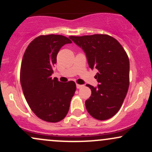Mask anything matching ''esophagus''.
I'll list each match as a JSON object with an SVG mask.
<instances>
[{
	"label": "esophagus",
	"instance_id": "obj_1",
	"mask_svg": "<svg viewBox=\"0 0 152 152\" xmlns=\"http://www.w3.org/2000/svg\"><path fill=\"white\" fill-rule=\"evenodd\" d=\"M82 87H83V85H80V84H76V88H78V89H79V88H82Z\"/></svg>",
	"mask_w": 152,
	"mask_h": 152
}]
</instances>
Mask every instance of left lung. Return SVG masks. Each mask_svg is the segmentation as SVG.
<instances>
[{"instance_id":"obj_1","label":"left lung","mask_w":152,"mask_h":152,"mask_svg":"<svg viewBox=\"0 0 152 152\" xmlns=\"http://www.w3.org/2000/svg\"><path fill=\"white\" fill-rule=\"evenodd\" d=\"M86 55L88 66L99 72L96 88L87 84L91 95L85 102L87 111L98 120L114 116L123 104L129 86V60L119 42L106 34L69 36Z\"/></svg>"}]
</instances>
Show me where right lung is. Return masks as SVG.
<instances>
[{
    "label": "right lung",
    "instance_id": "right-lung-1",
    "mask_svg": "<svg viewBox=\"0 0 152 152\" xmlns=\"http://www.w3.org/2000/svg\"><path fill=\"white\" fill-rule=\"evenodd\" d=\"M71 43L61 35H41L29 43L23 56L20 81L24 96L33 112L45 121L64 119L76 91L74 81L62 83L51 77L59 50Z\"/></svg>",
    "mask_w": 152,
    "mask_h": 152
}]
</instances>
